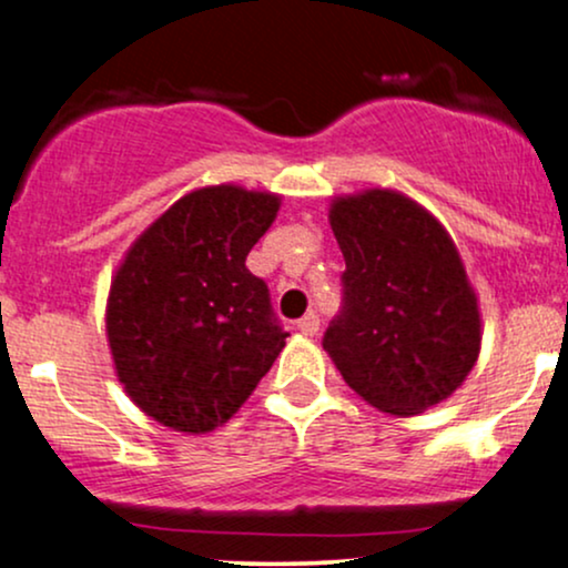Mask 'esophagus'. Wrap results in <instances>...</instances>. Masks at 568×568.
<instances>
[{
    "mask_svg": "<svg viewBox=\"0 0 568 568\" xmlns=\"http://www.w3.org/2000/svg\"><path fill=\"white\" fill-rule=\"evenodd\" d=\"M296 325L304 336H315L317 331H321V315H317V312H306V315Z\"/></svg>",
    "mask_w": 568,
    "mask_h": 568,
    "instance_id": "1",
    "label": "esophagus"
}]
</instances>
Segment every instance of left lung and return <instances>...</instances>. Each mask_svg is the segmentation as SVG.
Segmentation results:
<instances>
[{
    "label": "left lung",
    "instance_id": "left-lung-1",
    "mask_svg": "<svg viewBox=\"0 0 568 568\" xmlns=\"http://www.w3.org/2000/svg\"><path fill=\"white\" fill-rule=\"evenodd\" d=\"M328 219L347 270L323 349L387 414L414 416L446 400L480 352L478 298L454 240L389 189L338 197Z\"/></svg>",
    "mask_w": 568,
    "mask_h": 568
}]
</instances>
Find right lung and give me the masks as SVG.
<instances>
[{"label": "right lung", "mask_w": 568, "mask_h": 568, "mask_svg": "<svg viewBox=\"0 0 568 568\" xmlns=\"http://www.w3.org/2000/svg\"><path fill=\"white\" fill-rule=\"evenodd\" d=\"M280 197L205 186L135 240L112 280L106 334L130 400L179 433H211L285 347L270 288L245 266Z\"/></svg>", "instance_id": "obj_1"}]
</instances>
